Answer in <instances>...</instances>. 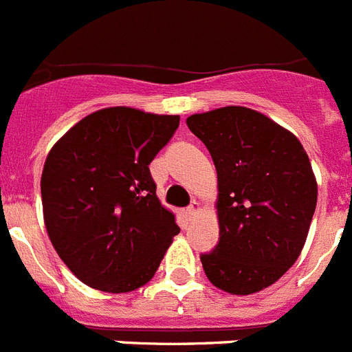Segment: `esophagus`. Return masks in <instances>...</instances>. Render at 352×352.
<instances>
[{"label":"esophagus","instance_id":"obj_1","mask_svg":"<svg viewBox=\"0 0 352 352\" xmlns=\"http://www.w3.org/2000/svg\"><path fill=\"white\" fill-rule=\"evenodd\" d=\"M199 211H201V206H199V202H197V201H193L190 206H188V208H186V213H188L190 217L197 215Z\"/></svg>","mask_w":352,"mask_h":352}]
</instances>
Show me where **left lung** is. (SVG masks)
<instances>
[{
  "label": "left lung",
  "mask_w": 352,
  "mask_h": 352,
  "mask_svg": "<svg viewBox=\"0 0 352 352\" xmlns=\"http://www.w3.org/2000/svg\"><path fill=\"white\" fill-rule=\"evenodd\" d=\"M186 124L219 177V244L201 255L206 276L231 295L275 284L298 258L316 208L309 157L291 131L244 107L195 113Z\"/></svg>",
  "instance_id": "obj_1"
}]
</instances>
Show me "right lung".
Returning a JSON list of instances; mask_svg holds the SVG:
<instances>
[{"label":"right lung","mask_w":352,"mask_h":352,"mask_svg":"<svg viewBox=\"0 0 352 352\" xmlns=\"http://www.w3.org/2000/svg\"><path fill=\"white\" fill-rule=\"evenodd\" d=\"M177 128L179 116L104 108L50 150L41 175L45 226L82 284L128 293L155 275L181 228L157 199L150 162Z\"/></svg>","instance_id":"add662e5"}]
</instances>
